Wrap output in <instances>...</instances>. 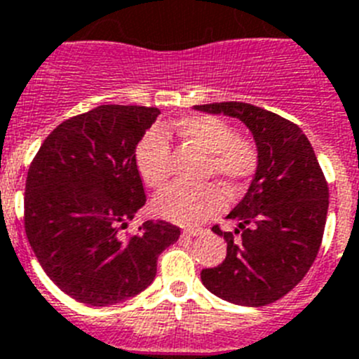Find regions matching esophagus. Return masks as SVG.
<instances>
[{
    "label": "esophagus",
    "instance_id": "esophagus-1",
    "mask_svg": "<svg viewBox=\"0 0 359 359\" xmlns=\"http://www.w3.org/2000/svg\"><path fill=\"white\" fill-rule=\"evenodd\" d=\"M204 233V229H184L182 235L188 236V238H193V236H198Z\"/></svg>",
    "mask_w": 359,
    "mask_h": 359
}]
</instances>
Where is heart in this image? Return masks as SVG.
<instances>
[{
  "mask_svg": "<svg viewBox=\"0 0 359 359\" xmlns=\"http://www.w3.org/2000/svg\"><path fill=\"white\" fill-rule=\"evenodd\" d=\"M175 132L205 154L204 177L217 175L224 186L238 189L255 175L258 151L244 137H236L233 128L213 115L184 117L175 123ZM171 146L166 133L149 130L135 148V166L149 188H162L170 179ZM226 204L222 189L217 184L182 186L173 184L162 189L154 201L158 217L180 226H195L220 213Z\"/></svg>",
  "mask_w": 359,
  "mask_h": 359,
  "instance_id": "obj_1",
  "label": "heart"
}]
</instances>
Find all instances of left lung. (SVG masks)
<instances>
[{
  "label": "left lung",
  "instance_id": "1",
  "mask_svg": "<svg viewBox=\"0 0 359 359\" xmlns=\"http://www.w3.org/2000/svg\"><path fill=\"white\" fill-rule=\"evenodd\" d=\"M195 110L240 119L253 133L258 151L251 186L227 215L238 222L235 233L213 227L227 242L226 258L202 269V283L231 304H273L300 283L320 251L329 210L322 168L305 133L273 111L236 101Z\"/></svg>",
  "mask_w": 359,
  "mask_h": 359
}]
</instances>
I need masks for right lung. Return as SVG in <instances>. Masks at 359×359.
<instances>
[{"mask_svg":"<svg viewBox=\"0 0 359 359\" xmlns=\"http://www.w3.org/2000/svg\"><path fill=\"white\" fill-rule=\"evenodd\" d=\"M161 110L102 104L59 124L34 157L25 186V231L48 278L81 304L108 307L144 291L157 258L180 236L146 220L121 235L146 204L135 148Z\"/></svg>","mask_w":359,"mask_h":359,"instance_id":"obj_1","label":"right lung"}]
</instances>
